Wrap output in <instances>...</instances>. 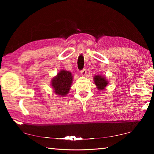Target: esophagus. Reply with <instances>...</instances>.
I'll list each match as a JSON object with an SVG mask.
<instances>
[{
  "mask_svg": "<svg viewBox=\"0 0 154 154\" xmlns=\"http://www.w3.org/2000/svg\"><path fill=\"white\" fill-rule=\"evenodd\" d=\"M87 73V71L86 69H83L82 71H81V75H82V76H85V75Z\"/></svg>",
  "mask_w": 154,
  "mask_h": 154,
  "instance_id": "1",
  "label": "esophagus"
}]
</instances>
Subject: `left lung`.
<instances>
[{
    "label": "left lung",
    "instance_id": "obj_1",
    "mask_svg": "<svg viewBox=\"0 0 154 154\" xmlns=\"http://www.w3.org/2000/svg\"><path fill=\"white\" fill-rule=\"evenodd\" d=\"M94 82L98 90H104L109 84V81L105 77L100 75L94 77Z\"/></svg>",
    "mask_w": 154,
    "mask_h": 154
}]
</instances>
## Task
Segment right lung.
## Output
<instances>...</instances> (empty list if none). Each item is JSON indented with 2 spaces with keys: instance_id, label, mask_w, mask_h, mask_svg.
I'll use <instances>...</instances> for the list:
<instances>
[{
  "instance_id": "add662e5",
  "label": "right lung",
  "mask_w": 154,
  "mask_h": 154,
  "mask_svg": "<svg viewBox=\"0 0 154 154\" xmlns=\"http://www.w3.org/2000/svg\"><path fill=\"white\" fill-rule=\"evenodd\" d=\"M72 83V75L70 71L60 70L51 81L53 92L60 97L66 96L69 92Z\"/></svg>"
}]
</instances>
